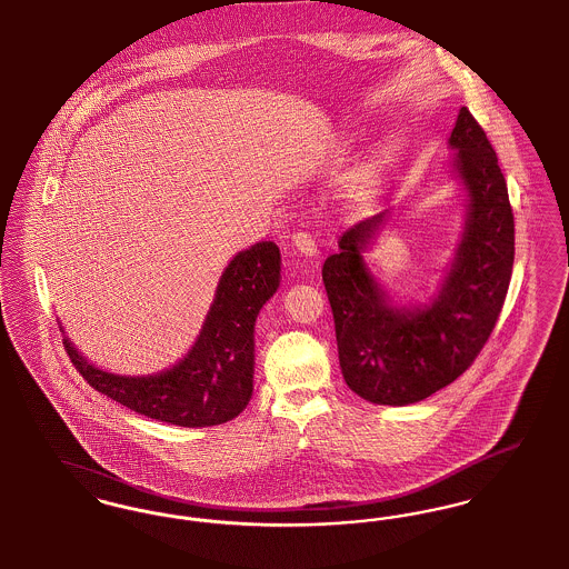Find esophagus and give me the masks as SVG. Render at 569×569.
Segmentation results:
<instances>
[{
  "label": "esophagus",
  "mask_w": 569,
  "mask_h": 569,
  "mask_svg": "<svg viewBox=\"0 0 569 569\" xmlns=\"http://www.w3.org/2000/svg\"><path fill=\"white\" fill-rule=\"evenodd\" d=\"M291 241H293L296 250L301 252V254H306V257H315V254H317V243H315V240H312L308 233L298 231V233H293Z\"/></svg>",
  "instance_id": "34e87169"
}]
</instances>
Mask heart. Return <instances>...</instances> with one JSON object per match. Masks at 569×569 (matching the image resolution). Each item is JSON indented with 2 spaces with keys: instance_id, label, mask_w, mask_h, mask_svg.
Here are the masks:
<instances>
[{
  "instance_id": "b5f03b06",
  "label": "heart",
  "mask_w": 569,
  "mask_h": 569,
  "mask_svg": "<svg viewBox=\"0 0 569 569\" xmlns=\"http://www.w3.org/2000/svg\"><path fill=\"white\" fill-rule=\"evenodd\" d=\"M391 162V150L381 148L377 153H372L363 164H359L351 178V190L359 199H370L379 190L383 176L388 171Z\"/></svg>"
}]
</instances>
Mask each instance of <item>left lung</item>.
Listing matches in <instances>:
<instances>
[{"mask_svg":"<svg viewBox=\"0 0 569 569\" xmlns=\"http://www.w3.org/2000/svg\"><path fill=\"white\" fill-rule=\"evenodd\" d=\"M453 169L469 192V218L443 289L428 306L393 308L361 250L386 213L359 220L323 263L338 359L347 386L375 405L402 407L456 381L488 342L508 296L513 213L508 183L483 128L467 107L449 137Z\"/></svg>","mask_w":569,"mask_h":569,"instance_id":"obj_1","label":"left lung"}]
</instances>
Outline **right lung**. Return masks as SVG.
<instances>
[{
	"mask_svg": "<svg viewBox=\"0 0 569 569\" xmlns=\"http://www.w3.org/2000/svg\"><path fill=\"white\" fill-rule=\"evenodd\" d=\"M280 282V250L261 241L222 273L203 331L178 366L153 377L93 368L63 338V349L91 388L146 418L199 428L238 418L252 396L254 321Z\"/></svg>",
	"mask_w": 569,
	"mask_h": 569,
	"instance_id": "add662e5",
	"label": "right lung"
}]
</instances>
